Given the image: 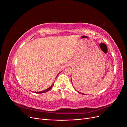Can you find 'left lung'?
Listing matches in <instances>:
<instances>
[{
  "label": "left lung",
  "mask_w": 127,
  "mask_h": 127,
  "mask_svg": "<svg viewBox=\"0 0 127 127\" xmlns=\"http://www.w3.org/2000/svg\"><path fill=\"white\" fill-rule=\"evenodd\" d=\"M71 82H72V80H71ZM77 92H78V91H77ZM78 92L79 93H80V92ZM81 94H83V95H86V94H84V93H81Z\"/></svg>",
  "instance_id": "8db88e82"
}]
</instances>
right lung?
Returning a JSON list of instances; mask_svg holds the SVG:
<instances>
[{"instance_id":"1","label":"right lung","mask_w":127,"mask_h":127,"mask_svg":"<svg viewBox=\"0 0 127 127\" xmlns=\"http://www.w3.org/2000/svg\"><path fill=\"white\" fill-rule=\"evenodd\" d=\"M60 73V72H59ZM54 85V83H53V84H52V85L50 86V87H49L48 88H47V89H46V90H44V91H40V92H34V93H45V92H48V91H49L51 89V87H52V86Z\"/></svg>"}]
</instances>
